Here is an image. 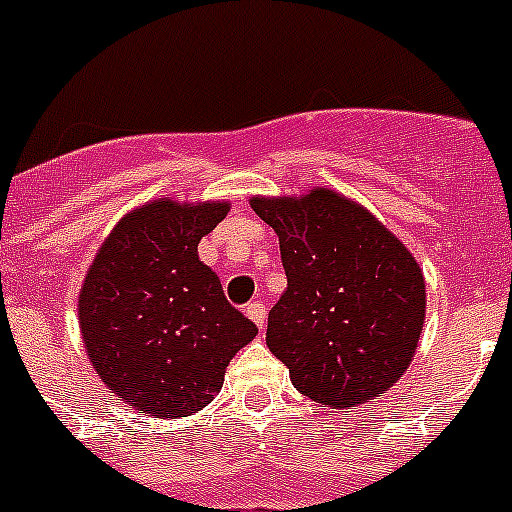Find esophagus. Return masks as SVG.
<instances>
[{"label": "esophagus", "mask_w": 512, "mask_h": 512, "mask_svg": "<svg viewBox=\"0 0 512 512\" xmlns=\"http://www.w3.org/2000/svg\"><path fill=\"white\" fill-rule=\"evenodd\" d=\"M246 315L253 320V323L259 325V328H264L266 325V307L261 305V302H248Z\"/></svg>", "instance_id": "1"}]
</instances>
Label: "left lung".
Returning <instances> with one entry per match:
<instances>
[{"label": "left lung", "instance_id": "obj_1", "mask_svg": "<svg viewBox=\"0 0 512 512\" xmlns=\"http://www.w3.org/2000/svg\"><path fill=\"white\" fill-rule=\"evenodd\" d=\"M277 230L287 292L269 312L266 346L297 390L356 408L405 374L425 320V282L390 230L330 189L300 200L253 197Z\"/></svg>", "mask_w": 512, "mask_h": 512}]
</instances>
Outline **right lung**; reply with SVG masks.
Segmentation results:
<instances>
[{"label":"right lung","instance_id":"1","mask_svg":"<svg viewBox=\"0 0 512 512\" xmlns=\"http://www.w3.org/2000/svg\"><path fill=\"white\" fill-rule=\"evenodd\" d=\"M225 215V202L143 205L117 223L84 279L79 325L89 359L135 410L156 418L202 410L230 359L259 333L197 256Z\"/></svg>","mask_w":512,"mask_h":512}]
</instances>
